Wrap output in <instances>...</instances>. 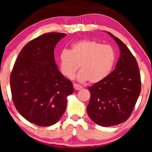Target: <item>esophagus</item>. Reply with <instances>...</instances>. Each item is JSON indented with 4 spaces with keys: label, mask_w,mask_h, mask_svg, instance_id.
Segmentation results:
<instances>
[{
    "label": "esophagus",
    "mask_w": 152,
    "mask_h": 152,
    "mask_svg": "<svg viewBox=\"0 0 152 152\" xmlns=\"http://www.w3.org/2000/svg\"><path fill=\"white\" fill-rule=\"evenodd\" d=\"M73 86H74V88L76 90H80V89H82V86H81L79 84H77V83H74Z\"/></svg>",
    "instance_id": "esophagus-1"
}]
</instances>
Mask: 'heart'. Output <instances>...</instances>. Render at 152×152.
<instances>
[{
  "label": "heart",
  "mask_w": 152,
  "mask_h": 152,
  "mask_svg": "<svg viewBox=\"0 0 152 152\" xmlns=\"http://www.w3.org/2000/svg\"><path fill=\"white\" fill-rule=\"evenodd\" d=\"M115 61L114 48L95 40H83L76 42L70 50L63 49L59 56L61 74L68 78H74L80 65L77 79L80 82L89 80L97 83L107 77L112 71Z\"/></svg>",
  "instance_id": "1"
}]
</instances>
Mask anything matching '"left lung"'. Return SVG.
Segmentation results:
<instances>
[{"mask_svg": "<svg viewBox=\"0 0 152 152\" xmlns=\"http://www.w3.org/2000/svg\"><path fill=\"white\" fill-rule=\"evenodd\" d=\"M118 45L120 56L115 70L101 82L89 87L91 93L87 112L95 124L117 125L129 118L141 91L137 60L124 42L107 32Z\"/></svg>", "mask_w": 152, "mask_h": 152, "instance_id": "left-lung-1", "label": "left lung"}]
</instances>
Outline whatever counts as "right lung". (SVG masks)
<instances>
[{
  "label": "right lung",
  "instance_id": "1",
  "mask_svg": "<svg viewBox=\"0 0 152 152\" xmlns=\"http://www.w3.org/2000/svg\"><path fill=\"white\" fill-rule=\"evenodd\" d=\"M66 34L46 33L27 43L16 59L10 76L15 107L27 121L40 127L59 120L66 108L72 83L59 70L54 48Z\"/></svg>",
  "mask_w": 152,
  "mask_h": 152
}]
</instances>
